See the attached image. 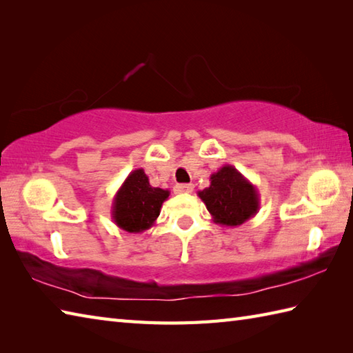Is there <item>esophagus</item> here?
<instances>
[{"instance_id":"obj_1","label":"esophagus","mask_w":353,"mask_h":353,"mask_svg":"<svg viewBox=\"0 0 353 353\" xmlns=\"http://www.w3.org/2000/svg\"><path fill=\"white\" fill-rule=\"evenodd\" d=\"M174 191L177 194H191L194 191L192 183H179L174 186Z\"/></svg>"}]
</instances>
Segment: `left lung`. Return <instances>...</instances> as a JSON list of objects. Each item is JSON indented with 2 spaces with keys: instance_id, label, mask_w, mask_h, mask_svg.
Returning a JSON list of instances; mask_svg holds the SVG:
<instances>
[{
  "instance_id": "1",
  "label": "left lung",
  "mask_w": 353,
  "mask_h": 353,
  "mask_svg": "<svg viewBox=\"0 0 353 353\" xmlns=\"http://www.w3.org/2000/svg\"><path fill=\"white\" fill-rule=\"evenodd\" d=\"M211 185L197 192L214 223L226 228L241 226L259 211L256 186L232 165H224L209 177Z\"/></svg>"
}]
</instances>
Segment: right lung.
<instances>
[{"mask_svg": "<svg viewBox=\"0 0 353 353\" xmlns=\"http://www.w3.org/2000/svg\"><path fill=\"white\" fill-rule=\"evenodd\" d=\"M168 196V190L150 185L144 170H133L112 201V220L119 229L141 234L153 226Z\"/></svg>", "mask_w": 353, "mask_h": 353, "instance_id": "add662e5", "label": "right lung"}]
</instances>
